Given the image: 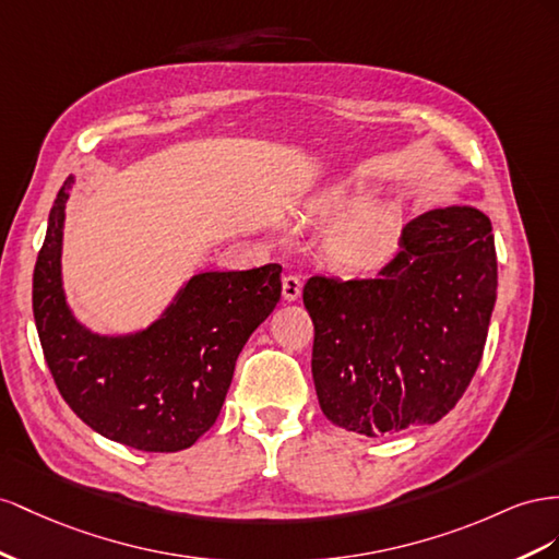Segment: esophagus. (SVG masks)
Masks as SVG:
<instances>
[{
	"label": "esophagus",
	"instance_id": "1",
	"mask_svg": "<svg viewBox=\"0 0 559 559\" xmlns=\"http://www.w3.org/2000/svg\"><path fill=\"white\" fill-rule=\"evenodd\" d=\"M301 295V278L295 274L283 276V299L285 301H295Z\"/></svg>",
	"mask_w": 559,
	"mask_h": 559
}]
</instances>
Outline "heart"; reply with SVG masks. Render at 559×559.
Masks as SVG:
<instances>
[{"label": "heart", "instance_id": "obj_1", "mask_svg": "<svg viewBox=\"0 0 559 559\" xmlns=\"http://www.w3.org/2000/svg\"><path fill=\"white\" fill-rule=\"evenodd\" d=\"M307 227L330 231L325 252L344 274L372 276L384 269L397 250L401 225L391 213L362 209L360 197L346 187L316 191L299 209Z\"/></svg>", "mask_w": 559, "mask_h": 559}]
</instances>
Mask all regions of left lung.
Instances as JSON below:
<instances>
[{"instance_id": "8db88e82", "label": "left lung", "mask_w": 559, "mask_h": 559, "mask_svg": "<svg viewBox=\"0 0 559 559\" xmlns=\"http://www.w3.org/2000/svg\"><path fill=\"white\" fill-rule=\"evenodd\" d=\"M311 372L325 417L379 438L436 424L480 365L497 301L491 222L471 205L407 222L377 278L311 276Z\"/></svg>"}]
</instances>
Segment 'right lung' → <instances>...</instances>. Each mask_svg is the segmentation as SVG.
Wrapping results in <instances>:
<instances>
[{"mask_svg": "<svg viewBox=\"0 0 559 559\" xmlns=\"http://www.w3.org/2000/svg\"><path fill=\"white\" fill-rule=\"evenodd\" d=\"M60 187L32 276V311L60 395L95 433L142 452H178L209 430L248 337L281 299V264L205 271L147 330L103 337L76 323L60 278Z\"/></svg>", "mask_w": 559, "mask_h": 559, "instance_id": "obj_1", "label": "right lung"}]
</instances>
